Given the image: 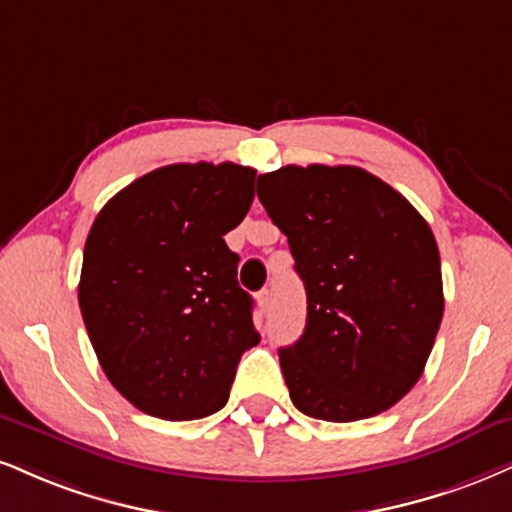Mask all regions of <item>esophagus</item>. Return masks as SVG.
Returning <instances> with one entry per match:
<instances>
[{"label": "esophagus", "instance_id": "1", "mask_svg": "<svg viewBox=\"0 0 512 512\" xmlns=\"http://www.w3.org/2000/svg\"><path fill=\"white\" fill-rule=\"evenodd\" d=\"M257 300H260V307L264 312L269 310V305H272V291L269 288H262L260 293H257Z\"/></svg>", "mask_w": 512, "mask_h": 512}]
</instances>
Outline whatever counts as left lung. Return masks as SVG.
<instances>
[{
	"label": "left lung",
	"mask_w": 512,
	"mask_h": 512,
	"mask_svg": "<svg viewBox=\"0 0 512 512\" xmlns=\"http://www.w3.org/2000/svg\"><path fill=\"white\" fill-rule=\"evenodd\" d=\"M257 197L307 293L303 336L279 350L293 405L326 422L389 410L422 377L443 317L429 224L360 166H281Z\"/></svg>",
	"instance_id": "1"
}]
</instances>
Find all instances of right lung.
Here are the masks:
<instances>
[{
	"mask_svg": "<svg viewBox=\"0 0 512 512\" xmlns=\"http://www.w3.org/2000/svg\"><path fill=\"white\" fill-rule=\"evenodd\" d=\"M255 169L169 164L116 193L88 233L78 303L97 360L128 403L200 420L229 400L240 355L260 343L238 255Z\"/></svg>",
	"mask_w": 512,
	"mask_h": 512,
	"instance_id": "1",
	"label": "right lung"
}]
</instances>
